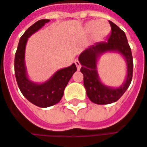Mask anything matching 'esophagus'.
<instances>
[{
	"label": "esophagus",
	"mask_w": 147,
	"mask_h": 147,
	"mask_svg": "<svg viewBox=\"0 0 147 147\" xmlns=\"http://www.w3.org/2000/svg\"><path fill=\"white\" fill-rule=\"evenodd\" d=\"M75 63H76V65L77 70H78V71H80V70H81V68H82V65H81V63H80L77 60H76Z\"/></svg>",
	"instance_id": "1"
}]
</instances>
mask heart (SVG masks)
I'll use <instances>...</instances> for the list:
<instances>
[{
    "label": "heart",
    "mask_w": 147,
    "mask_h": 147,
    "mask_svg": "<svg viewBox=\"0 0 147 147\" xmlns=\"http://www.w3.org/2000/svg\"><path fill=\"white\" fill-rule=\"evenodd\" d=\"M85 31L87 35L92 34L96 40H100L110 33L111 26L105 20H100L98 22L91 21L86 25Z\"/></svg>",
    "instance_id": "b5f03b06"
}]
</instances>
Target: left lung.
Listing matches in <instances>:
<instances>
[{
    "instance_id": "8db88e82",
    "label": "left lung",
    "mask_w": 147,
    "mask_h": 147,
    "mask_svg": "<svg viewBox=\"0 0 147 147\" xmlns=\"http://www.w3.org/2000/svg\"><path fill=\"white\" fill-rule=\"evenodd\" d=\"M111 32L107 41L97 42L85 49L78 57L82 65L81 72L84 76V86L86 95L93 103L107 105L116 102L129 87L133 72V59L125 32L115 23L109 21ZM107 53H117L126 61L127 75L124 82L114 88L104 84L99 79L97 65L100 56Z\"/></svg>"
}]
</instances>
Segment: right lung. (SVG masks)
Instances as JSON below:
<instances>
[{
    "label": "right lung",
    "mask_w": 147,
    "mask_h": 147,
    "mask_svg": "<svg viewBox=\"0 0 147 147\" xmlns=\"http://www.w3.org/2000/svg\"><path fill=\"white\" fill-rule=\"evenodd\" d=\"M49 22L48 19L40 20L26 30L20 39L15 55V75L20 91L30 102L42 108L54 106L61 100L65 86L76 71V66L73 63L68 67L56 71L46 82L37 83L29 78L25 61L27 40Z\"/></svg>",
    "instance_id": "obj_1"
}]
</instances>
